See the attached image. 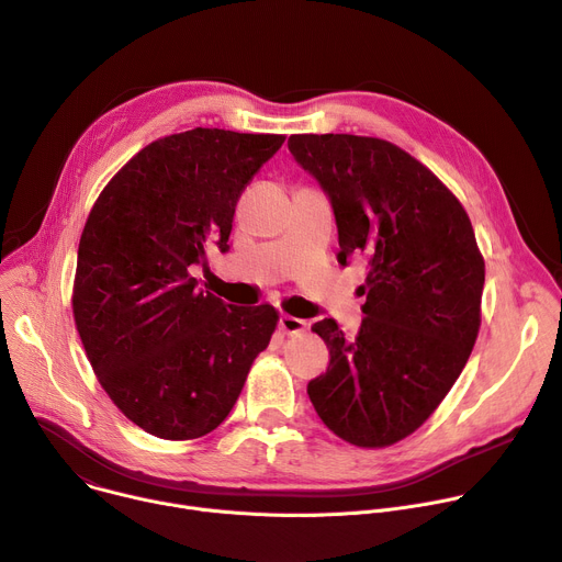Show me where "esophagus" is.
Wrapping results in <instances>:
<instances>
[{
	"label": "esophagus",
	"instance_id": "esophagus-1",
	"mask_svg": "<svg viewBox=\"0 0 562 562\" xmlns=\"http://www.w3.org/2000/svg\"><path fill=\"white\" fill-rule=\"evenodd\" d=\"M304 327H307V323H304L302 318H295V316H289V314H282V316H280V329H282L286 336L300 334V331H304Z\"/></svg>",
	"mask_w": 562,
	"mask_h": 562
}]
</instances>
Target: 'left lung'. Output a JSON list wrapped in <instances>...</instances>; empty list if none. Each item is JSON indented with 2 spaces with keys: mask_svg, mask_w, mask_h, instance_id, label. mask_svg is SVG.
Wrapping results in <instances>:
<instances>
[{
  "mask_svg": "<svg viewBox=\"0 0 562 562\" xmlns=\"http://www.w3.org/2000/svg\"><path fill=\"white\" fill-rule=\"evenodd\" d=\"M289 151L329 196L338 262L366 255L363 325L312 327L329 368L307 385L323 424L361 448L415 432L462 374L480 331L484 260L457 196L401 147L353 134H293Z\"/></svg>",
  "mask_w": 562,
  "mask_h": 562,
  "instance_id": "1",
  "label": "left lung"
}]
</instances>
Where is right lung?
Wrapping results in <instances>:
<instances>
[{"label":"right lung","mask_w":562,"mask_h":562,"mask_svg":"<svg viewBox=\"0 0 562 562\" xmlns=\"http://www.w3.org/2000/svg\"><path fill=\"white\" fill-rule=\"evenodd\" d=\"M282 134L194 127L143 147L95 199L74 282L87 359L119 411L161 439H196L233 411L278 325L235 307L190 267L228 250L237 199Z\"/></svg>","instance_id":"right-lung-1"}]
</instances>
